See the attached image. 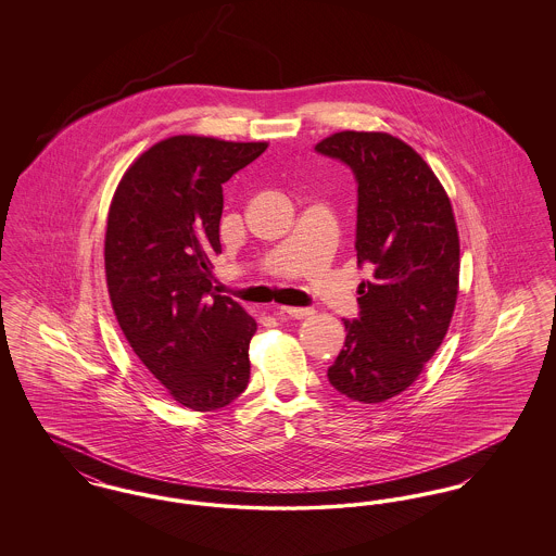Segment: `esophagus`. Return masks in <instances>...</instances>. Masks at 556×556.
<instances>
[{"label":"esophagus","mask_w":556,"mask_h":556,"mask_svg":"<svg viewBox=\"0 0 556 556\" xmlns=\"http://www.w3.org/2000/svg\"><path fill=\"white\" fill-rule=\"evenodd\" d=\"M275 315L279 318H306L313 315V308H291V306H279L275 311Z\"/></svg>","instance_id":"obj_1"}]
</instances>
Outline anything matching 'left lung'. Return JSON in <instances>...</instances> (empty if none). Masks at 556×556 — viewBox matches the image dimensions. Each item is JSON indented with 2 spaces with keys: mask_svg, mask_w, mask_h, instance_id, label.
Segmentation results:
<instances>
[{
  "mask_svg": "<svg viewBox=\"0 0 556 556\" xmlns=\"http://www.w3.org/2000/svg\"><path fill=\"white\" fill-rule=\"evenodd\" d=\"M315 150L354 175V248L358 266L372 268L327 377L350 400L383 402L419 377L448 331L460 268L454 214L433 170L397 137L342 131Z\"/></svg>",
  "mask_w": 556,
  "mask_h": 556,
  "instance_id": "left-lung-1",
  "label": "left lung"
}]
</instances>
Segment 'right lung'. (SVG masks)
I'll return each mask as SVG.
<instances>
[{"label": "right lung", "mask_w": 556, "mask_h": 556, "mask_svg": "<svg viewBox=\"0 0 556 556\" xmlns=\"http://www.w3.org/2000/svg\"><path fill=\"white\" fill-rule=\"evenodd\" d=\"M266 143L177 135L132 162L108 212L106 281L132 352L193 410L233 402L250 379L254 318L212 291L223 184Z\"/></svg>", "instance_id": "obj_1"}]
</instances>
